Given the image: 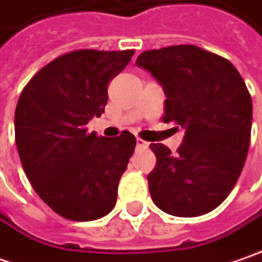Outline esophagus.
Listing matches in <instances>:
<instances>
[{"label": "esophagus", "mask_w": 262, "mask_h": 262, "mask_svg": "<svg viewBox=\"0 0 262 262\" xmlns=\"http://www.w3.org/2000/svg\"><path fill=\"white\" fill-rule=\"evenodd\" d=\"M136 146H138V148H146V146H148V142H145L143 139L138 138V139H136Z\"/></svg>", "instance_id": "obj_1"}]
</instances>
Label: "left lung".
<instances>
[{
    "label": "left lung",
    "mask_w": 262,
    "mask_h": 262,
    "mask_svg": "<svg viewBox=\"0 0 262 262\" xmlns=\"http://www.w3.org/2000/svg\"><path fill=\"white\" fill-rule=\"evenodd\" d=\"M136 66L161 83L164 123L183 127L176 155L151 143L157 164L148 174L154 204L176 217L217 208L242 173L251 141L252 99L227 58L196 45L143 51Z\"/></svg>",
    "instance_id": "left-lung-1"
}]
</instances>
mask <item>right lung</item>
I'll return each mask as SVG.
<instances>
[{"mask_svg":"<svg viewBox=\"0 0 262 262\" xmlns=\"http://www.w3.org/2000/svg\"><path fill=\"white\" fill-rule=\"evenodd\" d=\"M133 50H76L43 66L18 98L14 133L29 182L54 212L73 222L107 215L136 139L88 132L108 101V83L129 64Z\"/></svg>","mask_w":262,"mask_h":262,"instance_id":"obj_1","label":"right lung"}]
</instances>
